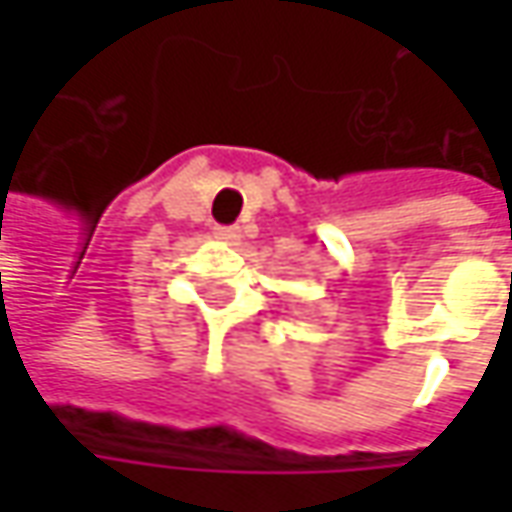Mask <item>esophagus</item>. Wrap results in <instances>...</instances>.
<instances>
[{"mask_svg":"<svg viewBox=\"0 0 512 512\" xmlns=\"http://www.w3.org/2000/svg\"><path fill=\"white\" fill-rule=\"evenodd\" d=\"M216 239H222V242H239L242 239V230L239 227H216Z\"/></svg>","mask_w":512,"mask_h":512,"instance_id":"1","label":"esophagus"}]
</instances>
